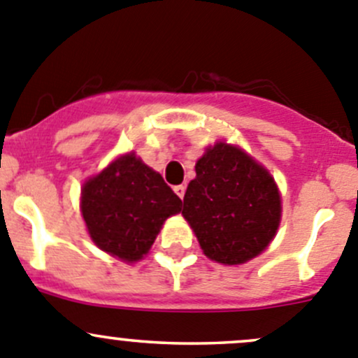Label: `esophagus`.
I'll list each match as a JSON object with an SVG mask.
<instances>
[{
	"label": "esophagus",
	"instance_id": "1",
	"mask_svg": "<svg viewBox=\"0 0 358 358\" xmlns=\"http://www.w3.org/2000/svg\"><path fill=\"white\" fill-rule=\"evenodd\" d=\"M174 191H176V194H178V196L180 198V200H182L184 193H186V186H182V184H179V186H174Z\"/></svg>",
	"mask_w": 358,
	"mask_h": 358
}]
</instances>
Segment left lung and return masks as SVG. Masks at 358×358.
Segmentation results:
<instances>
[{
	"mask_svg": "<svg viewBox=\"0 0 358 358\" xmlns=\"http://www.w3.org/2000/svg\"><path fill=\"white\" fill-rule=\"evenodd\" d=\"M194 171L182 215L205 256L228 266L259 256L282 217L280 193L270 172L226 143L207 148Z\"/></svg>",
	"mask_w": 358,
	"mask_h": 358,
	"instance_id": "obj_1",
	"label": "left lung"
}]
</instances>
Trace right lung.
<instances>
[{"mask_svg": "<svg viewBox=\"0 0 358 358\" xmlns=\"http://www.w3.org/2000/svg\"><path fill=\"white\" fill-rule=\"evenodd\" d=\"M80 207L95 245L136 263L151 249L165 219L180 212L182 201L158 172L136 153H127L83 184Z\"/></svg>", "mask_w": 358, "mask_h": 358, "instance_id": "obj_1", "label": "right lung"}]
</instances>
